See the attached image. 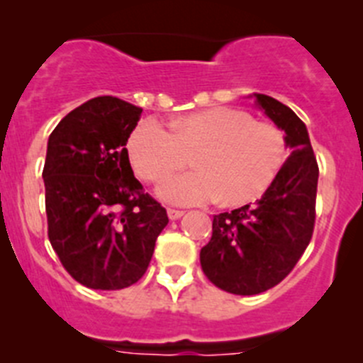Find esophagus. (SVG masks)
Wrapping results in <instances>:
<instances>
[{"label":"esophagus","instance_id":"esophagus-1","mask_svg":"<svg viewBox=\"0 0 363 363\" xmlns=\"http://www.w3.org/2000/svg\"><path fill=\"white\" fill-rule=\"evenodd\" d=\"M167 214H169V218L171 220H179V218L184 216V211H179V209H167Z\"/></svg>","mask_w":363,"mask_h":363}]
</instances>
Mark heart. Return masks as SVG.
Instances as JSON below:
<instances>
[{
    "instance_id": "obj_1",
    "label": "heart",
    "mask_w": 363,
    "mask_h": 363,
    "mask_svg": "<svg viewBox=\"0 0 363 363\" xmlns=\"http://www.w3.org/2000/svg\"><path fill=\"white\" fill-rule=\"evenodd\" d=\"M194 172L167 175L190 161ZM134 171L149 184H160L163 200L176 205H238L264 194L287 158V140L277 125L256 121L240 108L214 107L172 121V129L149 118L129 140Z\"/></svg>"
}]
</instances>
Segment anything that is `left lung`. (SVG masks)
<instances>
[{"instance_id":"obj_1","label":"left lung","mask_w":363,"mask_h":363,"mask_svg":"<svg viewBox=\"0 0 363 363\" xmlns=\"http://www.w3.org/2000/svg\"><path fill=\"white\" fill-rule=\"evenodd\" d=\"M285 130L291 156L256 205L213 218V236L201 249V271L218 289L251 296L280 284L306 252L316 218L318 163L306 123L287 105L255 94Z\"/></svg>"}]
</instances>
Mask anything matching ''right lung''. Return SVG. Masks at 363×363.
<instances>
[{
  "label": "right lung",
  "instance_id": "right-lung-1",
  "mask_svg": "<svg viewBox=\"0 0 363 363\" xmlns=\"http://www.w3.org/2000/svg\"><path fill=\"white\" fill-rule=\"evenodd\" d=\"M140 118V107L98 96L70 111L49 136L43 182L50 245L89 289L136 284L169 223L162 203L134 178L125 149Z\"/></svg>",
  "mask_w": 363,
  "mask_h": 363
}]
</instances>
